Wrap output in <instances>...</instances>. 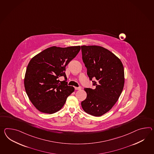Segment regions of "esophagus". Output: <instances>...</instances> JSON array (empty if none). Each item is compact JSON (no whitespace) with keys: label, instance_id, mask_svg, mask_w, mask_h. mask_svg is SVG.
I'll list each match as a JSON object with an SVG mask.
<instances>
[{"label":"esophagus","instance_id":"1","mask_svg":"<svg viewBox=\"0 0 154 154\" xmlns=\"http://www.w3.org/2000/svg\"><path fill=\"white\" fill-rule=\"evenodd\" d=\"M75 90H81L82 87H75Z\"/></svg>","mask_w":154,"mask_h":154}]
</instances>
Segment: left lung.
<instances>
[{"mask_svg": "<svg viewBox=\"0 0 154 154\" xmlns=\"http://www.w3.org/2000/svg\"><path fill=\"white\" fill-rule=\"evenodd\" d=\"M87 74L94 89L85 88L87 97L83 109L94 116L107 112L117 101L124 88V69L120 59L108 49L97 45L81 46Z\"/></svg>", "mask_w": 154, "mask_h": 154, "instance_id": "1", "label": "left lung"}]
</instances>
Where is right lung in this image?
Masks as SVG:
<instances>
[{"label":"right lung","instance_id":"obj_1","mask_svg":"<svg viewBox=\"0 0 154 154\" xmlns=\"http://www.w3.org/2000/svg\"><path fill=\"white\" fill-rule=\"evenodd\" d=\"M81 49L80 46L45 49L33 57L26 68L24 87L30 101L41 112L52 114L60 110L75 88L68 86L66 67ZM65 80L60 82L59 77Z\"/></svg>","mask_w":154,"mask_h":154}]
</instances>
